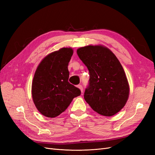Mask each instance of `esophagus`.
Instances as JSON below:
<instances>
[{
	"instance_id": "obj_1",
	"label": "esophagus",
	"mask_w": 155,
	"mask_h": 155,
	"mask_svg": "<svg viewBox=\"0 0 155 155\" xmlns=\"http://www.w3.org/2000/svg\"><path fill=\"white\" fill-rule=\"evenodd\" d=\"M78 87L80 89V91H81V92H83V86L81 85H78Z\"/></svg>"
}]
</instances>
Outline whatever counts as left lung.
I'll list each match as a JSON object with an SVG mask.
<instances>
[{
	"mask_svg": "<svg viewBox=\"0 0 155 155\" xmlns=\"http://www.w3.org/2000/svg\"><path fill=\"white\" fill-rule=\"evenodd\" d=\"M87 67L90 79L84 98L98 114L112 116L126 104L129 85L124 70L116 55L102 45H88L77 50Z\"/></svg>",
	"mask_w": 155,
	"mask_h": 155,
	"instance_id": "left-lung-1",
	"label": "left lung"
}]
</instances>
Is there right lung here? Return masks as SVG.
Returning a JSON list of instances; mask_svg holds the SVG:
<instances>
[{
    "mask_svg": "<svg viewBox=\"0 0 155 155\" xmlns=\"http://www.w3.org/2000/svg\"><path fill=\"white\" fill-rule=\"evenodd\" d=\"M71 48H62L46 55L37 67L31 85L32 98L41 113L54 118L67 109L81 91L68 82Z\"/></svg>",
    "mask_w": 155,
    "mask_h": 155,
    "instance_id": "right-lung-1",
    "label": "right lung"
}]
</instances>
